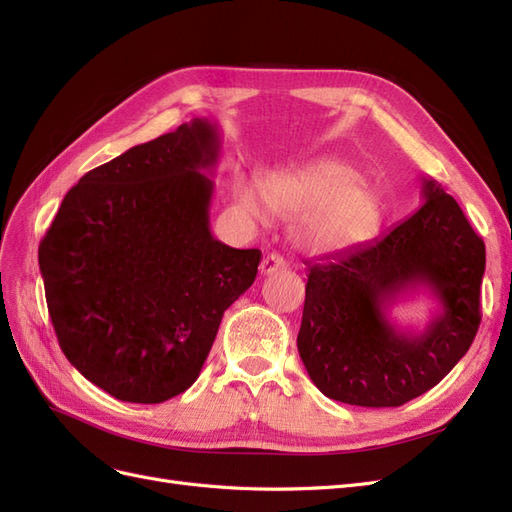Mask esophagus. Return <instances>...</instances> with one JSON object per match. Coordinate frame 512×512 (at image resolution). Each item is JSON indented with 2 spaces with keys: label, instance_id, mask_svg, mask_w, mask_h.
I'll return each instance as SVG.
<instances>
[{
  "label": "esophagus",
  "instance_id": "1",
  "mask_svg": "<svg viewBox=\"0 0 512 512\" xmlns=\"http://www.w3.org/2000/svg\"><path fill=\"white\" fill-rule=\"evenodd\" d=\"M286 269V260L280 254H267L260 262V273L262 275H271L277 271H284Z\"/></svg>",
  "mask_w": 512,
  "mask_h": 512
}]
</instances>
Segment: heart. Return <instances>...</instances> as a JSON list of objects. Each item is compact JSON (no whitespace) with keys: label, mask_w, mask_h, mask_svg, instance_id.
I'll return each instance as SVG.
<instances>
[{"label":"heart","mask_w":512,"mask_h":512,"mask_svg":"<svg viewBox=\"0 0 512 512\" xmlns=\"http://www.w3.org/2000/svg\"><path fill=\"white\" fill-rule=\"evenodd\" d=\"M237 205L252 220L265 218V207L277 218L294 220L292 239L309 256H331L352 250L378 232L382 200L359 168L344 160H320L299 173L237 183Z\"/></svg>","instance_id":"b5f03b06"}]
</instances>
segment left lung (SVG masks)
<instances>
[{"label": "left lung", "instance_id": "1", "mask_svg": "<svg viewBox=\"0 0 512 512\" xmlns=\"http://www.w3.org/2000/svg\"><path fill=\"white\" fill-rule=\"evenodd\" d=\"M421 181L425 203L410 218L307 269L299 354L318 389L342 404L404 406L433 389L476 337L485 243L436 179ZM418 289L441 312L421 332L401 330L390 307Z\"/></svg>", "mask_w": 512, "mask_h": 512}]
</instances>
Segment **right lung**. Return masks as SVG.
<instances>
[{
  "instance_id": "right-lung-1",
  "label": "right lung",
  "mask_w": 512,
  "mask_h": 512,
  "mask_svg": "<svg viewBox=\"0 0 512 512\" xmlns=\"http://www.w3.org/2000/svg\"><path fill=\"white\" fill-rule=\"evenodd\" d=\"M222 136L209 119L136 145L66 194L40 243L66 359L115 399L162 404L196 382L260 250L211 235Z\"/></svg>"
}]
</instances>
